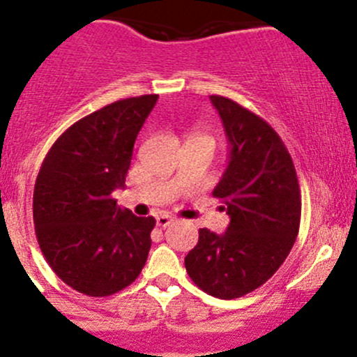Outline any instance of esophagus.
Wrapping results in <instances>:
<instances>
[{
  "label": "esophagus",
  "mask_w": 357,
  "mask_h": 357,
  "mask_svg": "<svg viewBox=\"0 0 357 357\" xmlns=\"http://www.w3.org/2000/svg\"><path fill=\"white\" fill-rule=\"evenodd\" d=\"M172 221H174V220H172V216H169V214H158V216H157V225L160 228L169 227Z\"/></svg>",
  "instance_id": "esophagus-1"
}]
</instances>
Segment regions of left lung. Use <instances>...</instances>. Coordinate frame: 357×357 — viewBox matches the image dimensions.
Instances as JSON below:
<instances>
[{"label": "left lung", "instance_id": "1", "mask_svg": "<svg viewBox=\"0 0 357 357\" xmlns=\"http://www.w3.org/2000/svg\"><path fill=\"white\" fill-rule=\"evenodd\" d=\"M230 143V160L213 195L230 225L200 228L186 255L190 279L207 295L231 300L265 284L284 263L300 228L302 197L291 155L279 134L249 109L211 96Z\"/></svg>", "mask_w": 357, "mask_h": 357}]
</instances>
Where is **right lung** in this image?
<instances>
[{"mask_svg": "<svg viewBox=\"0 0 357 357\" xmlns=\"http://www.w3.org/2000/svg\"><path fill=\"white\" fill-rule=\"evenodd\" d=\"M157 99H122L83 116L52 144L38 172V244L57 278L86 296L122 291L146 263L155 218L134 216L112 193L126 186L134 143Z\"/></svg>", "mask_w": 357, "mask_h": 357, "instance_id": "right-lung-1", "label": "right lung"}]
</instances>
